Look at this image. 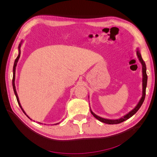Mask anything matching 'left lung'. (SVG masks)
Here are the masks:
<instances>
[{
  "mask_svg": "<svg viewBox=\"0 0 157 157\" xmlns=\"http://www.w3.org/2000/svg\"><path fill=\"white\" fill-rule=\"evenodd\" d=\"M136 54L137 56V58H138L140 62L141 63V64L142 65V77H143V78H142V96L140 99V100L139 101L138 103H137L136 106L134 109H133L132 111H130L129 113H127L126 115H125L124 116H123L122 117L118 118V119H108V118H102L99 116H98L92 111L91 108H90V112H91V113L92 114V115L95 118H97V119L99 120V121H101L104 123H106V124H119V123L124 122V121H126L127 119H128V118L132 117L133 115H134V114L136 113V112L137 111L139 110V109L141 107L142 104H143L145 98V92H146V87H147V73H146L147 69H146L145 63L141 58V55L140 54V52L138 48H137Z\"/></svg>",
  "mask_w": 157,
  "mask_h": 157,
  "instance_id": "left-lung-1",
  "label": "left lung"
}]
</instances>
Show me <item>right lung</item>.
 <instances>
[{
  "label": "right lung",
  "instance_id": "1",
  "mask_svg": "<svg viewBox=\"0 0 157 157\" xmlns=\"http://www.w3.org/2000/svg\"><path fill=\"white\" fill-rule=\"evenodd\" d=\"M23 42V40H21V42H20V44H19V46H18V56H17V57L16 58V59H15V61H14V63H13V78H12V86H13V92H14V94H15V95H16V99H17V103H18V104H19V105H20V108L21 109V110L23 111V112L24 113V114L25 115L29 118V119H31V118H30V117L28 116L27 114H26V113L25 112V111L23 110V109L22 108V107H21V103H20V100H19V98H18V96H17V92H16V86H15V78H16V66H17V62H18V60H19V59H20V54H21V50H20V48H21V45H22V43ZM39 123H40V124H42V123H40V122H39ZM59 124V123H57V124H55V125L56 124Z\"/></svg>",
  "mask_w": 157,
  "mask_h": 157
}]
</instances>
